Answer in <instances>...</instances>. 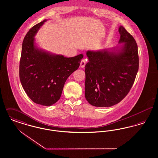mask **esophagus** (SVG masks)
<instances>
[{
  "instance_id": "obj_1",
  "label": "esophagus",
  "mask_w": 158,
  "mask_h": 158,
  "mask_svg": "<svg viewBox=\"0 0 158 158\" xmlns=\"http://www.w3.org/2000/svg\"><path fill=\"white\" fill-rule=\"evenodd\" d=\"M86 59H82L81 60V61L80 63V67H81V68H83L85 67V66L86 64Z\"/></svg>"
}]
</instances>
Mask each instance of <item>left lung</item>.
Listing matches in <instances>:
<instances>
[{
    "label": "left lung",
    "instance_id": "obj_1",
    "mask_svg": "<svg viewBox=\"0 0 158 158\" xmlns=\"http://www.w3.org/2000/svg\"><path fill=\"white\" fill-rule=\"evenodd\" d=\"M115 47L88 50L85 65V96L90 105L109 107L127 95L139 70L138 48L135 40L122 26Z\"/></svg>",
    "mask_w": 158,
    "mask_h": 158
}]
</instances>
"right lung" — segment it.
Wrapping results in <instances>:
<instances>
[{
  "instance_id": "add662e5",
  "label": "right lung",
  "mask_w": 158,
  "mask_h": 158,
  "mask_svg": "<svg viewBox=\"0 0 158 158\" xmlns=\"http://www.w3.org/2000/svg\"><path fill=\"white\" fill-rule=\"evenodd\" d=\"M46 21L34 25L24 37L19 78L25 92L34 102L51 106L60 99L67 79L79 67L83 56L65 57L38 47L34 37Z\"/></svg>"
}]
</instances>
